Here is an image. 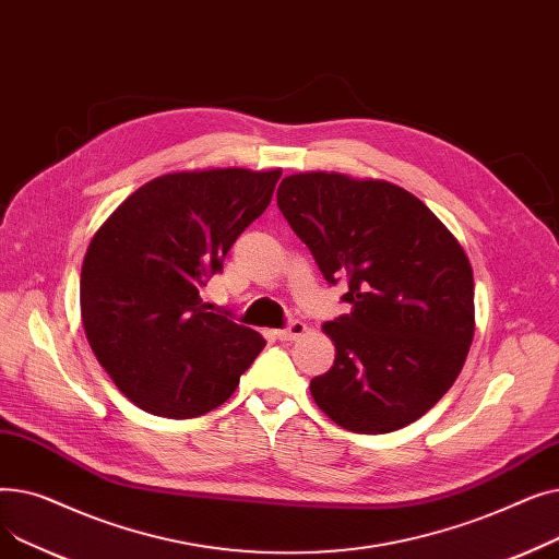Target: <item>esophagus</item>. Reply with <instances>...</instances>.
Masks as SVG:
<instances>
[{
  "label": "esophagus",
  "mask_w": 559,
  "mask_h": 559,
  "mask_svg": "<svg viewBox=\"0 0 559 559\" xmlns=\"http://www.w3.org/2000/svg\"><path fill=\"white\" fill-rule=\"evenodd\" d=\"M306 333H308V326L304 324V321H292V324H289L287 329L276 331V337H278L281 342H295V340L304 337Z\"/></svg>",
  "instance_id": "1"
}]
</instances>
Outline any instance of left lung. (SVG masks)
<instances>
[{"instance_id": "8db88e82", "label": "left lung", "mask_w": 559, "mask_h": 559, "mask_svg": "<svg viewBox=\"0 0 559 559\" xmlns=\"http://www.w3.org/2000/svg\"><path fill=\"white\" fill-rule=\"evenodd\" d=\"M278 209L350 312L326 321L333 367L310 380L337 426L383 435L424 417L474 340V272L453 233L407 190L337 171L285 176Z\"/></svg>"}]
</instances>
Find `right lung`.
<instances>
[{
    "mask_svg": "<svg viewBox=\"0 0 559 559\" xmlns=\"http://www.w3.org/2000/svg\"><path fill=\"white\" fill-rule=\"evenodd\" d=\"M281 169L174 171L127 197L93 235L81 321L99 365L144 413L192 419L230 399L264 340L199 292L267 209Z\"/></svg>",
    "mask_w": 559,
    "mask_h": 559,
    "instance_id": "right-lung-1",
    "label": "right lung"
}]
</instances>
